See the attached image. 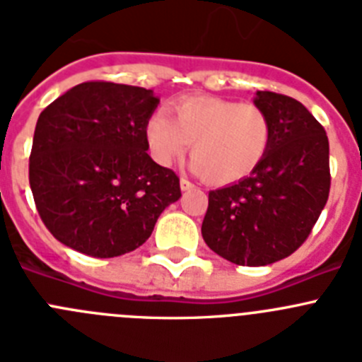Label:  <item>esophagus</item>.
Returning a JSON list of instances; mask_svg holds the SVG:
<instances>
[{"mask_svg": "<svg viewBox=\"0 0 362 362\" xmlns=\"http://www.w3.org/2000/svg\"><path fill=\"white\" fill-rule=\"evenodd\" d=\"M179 185H181V190H183V192L192 190V188H196V185L192 183V181H188L187 177H181V181H179Z\"/></svg>", "mask_w": 362, "mask_h": 362, "instance_id": "obj_1", "label": "esophagus"}]
</instances>
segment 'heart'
Listing matches in <instances>:
<instances>
[{"instance_id": "obj_1", "label": "heart", "mask_w": 362, "mask_h": 362, "mask_svg": "<svg viewBox=\"0 0 362 362\" xmlns=\"http://www.w3.org/2000/svg\"><path fill=\"white\" fill-rule=\"evenodd\" d=\"M168 111L172 118L158 110L146 119L150 156L158 165L172 166L192 143V170L214 187L252 175L270 150V116L255 103L188 95L172 103Z\"/></svg>"}]
</instances>
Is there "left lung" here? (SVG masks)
Wrapping results in <instances>:
<instances>
[{"label":"left lung","mask_w":362,"mask_h":362,"mask_svg":"<svg viewBox=\"0 0 362 362\" xmlns=\"http://www.w3.org/2000/svg\"><path fill=\"white\" fill-rule=\"evenodd\" d=\"M272 121L264 161L243 181L209 194L204 243L241 267L288 257L317 223L330 194V145L322 124L288 95L259 90Z\"/></svg>","instance_id":"8db88e82"}]
</instances>
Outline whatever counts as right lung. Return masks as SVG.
Here are the masks:
<instances>
[{
    "label": "right lung",
    "instance_id": "1",
    "mask_svg": "<svg viewBox=\"0 0 362 362\" xmlns=\"http://www.w3.org/2000/svg\"><path fill=\"white\" fill-rule=\"evenodd\" d=\"M158 103L141 86L86 81L41 112L28 181L57 241L90 257L129 254L181 197L175 172L146 153L145 124Z\"/></svg>",
    "mask_w": 362,
    "mask_h": 362
}]
</instances>
